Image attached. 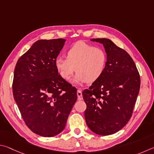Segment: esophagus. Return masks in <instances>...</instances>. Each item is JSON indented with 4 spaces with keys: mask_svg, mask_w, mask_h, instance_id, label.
<instances>
[{
    "mask_svg": "<svg viewBox=\"0 0 154 154\" xmlns=\"http://www.w3.org/2000/svg\"><path fill=\"white\" fill-rule=\"evenodd\" d=\"M77 96H78V100H82V99H83L82 91L80 90L77 91Z\"/></svg>",
    "mask_w": 154,
    "mask_h": 154,
    "instance_id": "1",
    "label": "esophagus"
}]
</instances>
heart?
Segmentation results:
<instances>
[{"label": "heart", "instance_id": "obj_1", "mask_svg": "<svg viewBox=\"0 0 154 154\" xmlns=\"http://www.w3.org/2000/svg\"><path fill=\"white\" fill-rule=\"evenodd\" d=\"M66 58L57 57L55 66L62 79L67 80L75 70L72 82L80 85L93 83L100 78L106 69L107 54L101 48L79 41L67 50Z\"/></svg>", "mask_w": 154, "mask_h": 154}]
</instances>
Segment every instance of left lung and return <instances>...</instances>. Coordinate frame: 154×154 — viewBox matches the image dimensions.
<instances>
[{"label": "left lung", "instance_id": "8db88e82", "mask_svg": "<svg viewBox=\"0 0 154 154\" xmlns=\"http://www.w3.org/2000/svg\"><path fill=\"white\" fill-rule=\"evenodd\" d=\"M103 45L107 64L99 79L82 92L88 127L99 135L116 133L133 114L140 84L139 74L129 54L107 38L91 39Z\"/></svg>", "mask_w": 154, "mask_h": 154}]
</instances>
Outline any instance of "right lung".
Instances as JSON below:
<instances>
[{"mask_svg":"<svg viewBox=\"0 0 154 154\" xmlns=\"http://www.w3.org/2000/svg\"><path fill=\"white\" fill-rule=\"evenodd\" d=\"M66 40H38L15 67L14 99L28 127L42 137L63 131L77 100L76 88L62 79L55 66Z\"/></svg>","mask_w":154,"mask_h":154,"instance_id":"obj_1","label":"right lung"}]
</instances>
